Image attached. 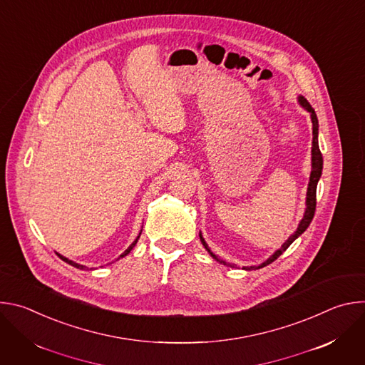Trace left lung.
Masks as SVG:
<instances>
[{
	"label": "left lung",
	"mask_w": 365,
	"mask_h": 365,
	"mask_svg": "<svg viewBox=\"0 0 365 365\" xmlns=\"http://www.w3.org/2000/svg\"><path fill=\"white\" fill-rule=\"evenodd\" d=\"M300 106L310 114V120H312V135H314V138H312V172H310V178H309V185H307V193H306V210H304V214H303V218L302 221L299 222V227L297 230L287 238V241L273 254L270 255L266 262L263 264L259 266H251V267H244L245 270H255V269H262V267H266L267 264L273 263L274 259H277V257H280L289 247L290 244L297 238L300 237L306 228L309 227V224L312 222V220H314V215H315V210H317V186H318V182L321 179V175H322V168H324V159H322V153L319 150V143H318V130H319V124H318V117L315 114V110L312 108L310 103L303 98V96H299L297 98ZM199 238H200V242L203 244V247L206 248V251L211 254V257H214L217 262L222 263L227 266L225 262H222V259H220L212 251L211 248L207 247V244L205 242L202 234H199ZM231 266V264H230ZM234 267V264L231 266Z\"/></svg>",
	"instance_id": "obj_1"
}]
</instances>
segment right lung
<instances>
[{
    "mask_svg": "<svg viewBox=\"0 0 365 365\" xmlns=\"http://www.w3.org/2000/svg\"><path fill=\"white\" fill-rule=\"evenodd\" d=\"M140 235H141V231H140V234H138V237H137V238H135V241H134V242H133V244H131V245H130V247H128V248H127V250H125V251H124V252H123V254H121V255H120V257H125V255H127V254H128V252H130V251H131V250H133V248H134V245H135V244H137V241H138V238H140ZM58 255H59V257H61V258H62V259H63V262H65V263H68V264H71V266H73V267H76V269H81V270H83V269H86V267H85V266H82V264H78V263H75V262H72V259H69V258H66V257H63V255H61V254H58Z\"/></svg>",
    "mask_w": 365,
    "mask_h": 365,
    "instance_id": "add662e5",
    "label": "right lung"
}]
</instances>
